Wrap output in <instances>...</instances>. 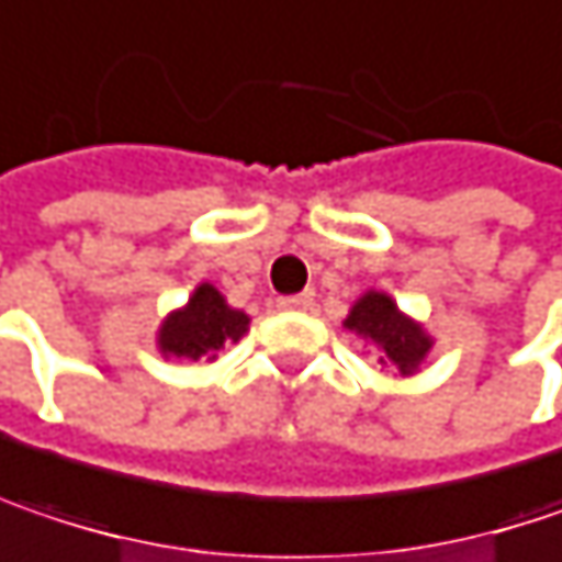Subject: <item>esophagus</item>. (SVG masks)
<instances>
[{
	"label": "esophagus",
	"instance_id": "esophagus-1",
	"mask_svg": "<svg viewBox=\"0 0 562 562\" xmlns=\"http://www.w3.org/2000/svg\"><path fill=\"white\" fill-rule=\"evenodd\" d=\"M312 302H315V295H312V292L285 295V299H280V308L282 312H308V308H312Z\"/></svg>",
	"mask_w": 562,
	"mask_h": 562
}]
</instances>
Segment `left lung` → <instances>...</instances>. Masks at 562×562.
<instances>
[{
	"instance_id": "obj_1",
	"label": "left lung",
	"mask_w": 562,
	"mask_h": 562,
	"mask_svg": "<svg viewBox=\"0 0 562 562\" xmlns=\"http://www.w3.org/2000/svg\"><path fill=\"white\" fill-rule=\"evenodd\" d=\"M344 328L373 344L380 363L392 367L398 376H415L434 347V337L425 331V325L405 315L389 292H376V289L363 292L350 305Z\"/></svg>"
}]
</instances>
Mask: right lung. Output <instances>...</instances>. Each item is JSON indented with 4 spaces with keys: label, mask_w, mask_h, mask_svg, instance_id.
<instances>
[{
    "label": "right lung",
    "mask_w": 562,
    "mask_h": 562,
    "mask_svg": "<svg viewBox=\"0 0 562 562\" xmlns=\"http://www.w3.org/2000/svg\"><path fill=\"white\" fill-rule=\"evenodd\" d=\"M250 325V315L231 308L228 299L212 285L199 282L186 305L173 308L157 328V350L177 360H215L225 344H237Z\"/></svg>",
    "instance_id": "right-lung-1"
}]
</instances>
